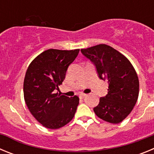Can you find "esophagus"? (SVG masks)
<instances>
[{
    "instance_id": "esophagus-1",
    "label": "esophagus",
    "mask_w": 154,
    "mask_h": 154,
    "mask_svg": "<svg viewBox=\"0 0 154 154\" xmlns=\"http://www.w3.org/2000/svg\"><path fill=\"white\" fill-rule=\"evenodd\" d=\"M86 96H87L86 94H84V93H80L79 95V96L80 99H83V98L85 97Z\"/></svg>"
}]
</instances>
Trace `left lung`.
<instances>
[{
    "label": "left lung",
    "mask_w": 154,
    "mask_h": 154,
    "mask_svg": "<svg viewBox=\"0 0 154 154\" xmlns=\"http://www.w3.org/2000/svg\"><path fill=\"white\" fill-rule=\"evenodd\" d=\"M82 53L95 65L99 79L108 82V94L93 109L98 117L110 123L126 119L139 96V79L135 69L123 54L105 44L82 48Z\"/></svg>",
    "instance_id": "1"
}]
</instances>
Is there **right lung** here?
I'll list each match as a JSON object with an SVG mask.
<instances>
[{"instance_id":"obj_1","label":"right lung","mask_w":154,"mask_h":154,"mask_svg":"<svg viewBox=\"0 0 154 154\" xmlns=\"http://www.w3.org/2000/svg\"><path fill=\"white\" fill-rule=\"evenodd\" d=\"M79 49H48L34 59L24 80V97L28 109L43 126L58 129L74 117L79 103L77 96L68 97L55 93L62 83L69 65Z\"/></svg>"}]
</instances>
